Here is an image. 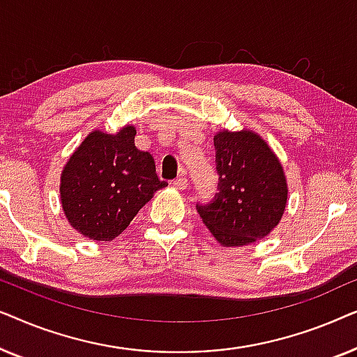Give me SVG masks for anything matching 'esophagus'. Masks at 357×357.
<instances>
[{
  "label": "esophagus",
  "mask_w": 357,
  "mask_h": 357,
  "mask_svg": "<svg viewBox=\"0 0 357 357\" xmlns=\"http://www.w3.org/2000/svg\"><path fill=\"white\" fill-rule=\"evenodd\" d=\"M172 183H174V187H175V188H178V190H185V188L188 187V178H187V177H183V175H182V177L175 178Z\"/></svg>",
  "instance_id": "esophagus-1"
}]
</instances>
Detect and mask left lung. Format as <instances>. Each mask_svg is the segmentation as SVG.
<instances>
[{
	"label": "left lung",
	"mask_w": 357,
	"mask_h": 357,
	"mask_svg": "<svg viewBox=\"0 0 357 357\" xmlns=\"http://www.w3.org/2000/svg\"><path fill=\"white\" fill-rule=\"evenodd\" d=\"M219 193L198 206L204 226L222 247L265 238L286 211L287 180L278 155L252 130L214 135Z\"/></svg>",
	"instance_id": "8db88e82"
}]
</instances>
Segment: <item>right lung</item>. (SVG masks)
Returning <instances> with one entry per match:
<instances>
[{
  "label": "right lung",
  "instance_id": "right-lung-1",
  "mask_svg": "<svg viewBox=\"0 0 357 357\" xmlns=\"http://www.w3.org/2000/svg\"><path fill=\"white\" fill-rule=\"evenodd\" d=\"M135 135L133 125L115 135L91 131L63 167V213L91 241H114L154 193L167 187L155 174L153 155L135 146Z\"/></svg>",
  "mask_w": 357,
  "mask_h": 357
}]
</instances>
